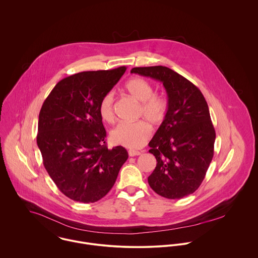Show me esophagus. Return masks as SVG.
Here are the masks:
<instances>
[{
	"mask_svg": "<svg viewBox=\"0 0 258 258\" xmlns=\"http://www.w3.org/2000/svg\"><path fill=\"white\" fill-rule=\"evenodd\" d=\"M128 154H129L130 157H134V156H139L141 154V152L136 151V150H129Z\"/></svg>",
	"mask_w": 258,
	"mask_h": 258,
	"instance_id": "obj_1",
	"label": "esophagus"
}]
</instances>
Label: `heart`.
<instances>
[{
	"label": "heart",
	"mask_w": 258,
	"mask_h": 258,
	"mask_svg": "<svg viewBox=\"0 0 258 258\" xmlns=\"http://www.w3.org/2000/svg\"><path fill=\"white\" fill-rule=\"evenodd\" d=\"M125 88L135 100L141 103L139 116L154 126L164 121L168 110V102L162 95L154 94L153 86L147 80L140 77L132 78L125 84ZM113 103L114 93L108 91L103 95L98 106L99 114L104 121H113ZM150 134L151 129L144 121L120 123L111 130L110 139L116 145L135 149L143 146Z\"/></svg>",
	"instance_id": "b5f03b06"
}]
</instances>
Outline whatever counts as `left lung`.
I'll return each instance as SVG.
<instances>
[{"label":"left lung","instance_id":"8db88e82","mask_svg":"<svg viewBox=\"0 0 258 258\" xmlns=\"http://www.w3.org/2000/svg\"><path fill=\"white\" fill-rule=\"evenodd\" d=\"M131 74L161 81L166 89L167 114L149 142L157 166L148 183L164 198L182 199L198 189L214 157L216 131L208 103L195 84L169 68H134Z\"/></svg>","mask_w":258,"mask_h":258}]
</instances>
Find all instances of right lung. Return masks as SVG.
Here are the masks:
<instances>
[{"label":"right lung","mask_w":258,"mask_h":258,"mask_svg":"<svg viewBox=\"0 0 258 258\" xmlns=\"http://www.w3.org/2000/svg\"><path fill=\"white\" fill-rule=\"evenodd\" d=\"M126 71L83 72L61 79L38 115L37 147L58 189L75 202L102 199L115 184L128 153L108 149L98 106Z\"/></svg>","instance_id":"1"}]
</instances>
